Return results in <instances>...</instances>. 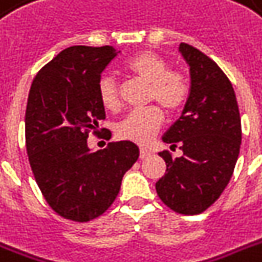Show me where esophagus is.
<instances>
[{
    "mask_svg": "<svg viewBox=\"0 0 262 262\" xmlns=\"http://www.w3.org/2000/svg\"><path fill=\"white\" fill-rule=\"evenodd\" d=\"M152 152L147 148H140V159H145L148 156H151Z\"/></svg>",
    "mask_w": 262,
    "mask_h": 262,
    "instance_id": "obj_1",
    "label": "esophagus"
}]
</instances>
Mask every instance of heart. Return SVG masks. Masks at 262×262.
Returning <instances> with one entry per match:
<instances>
[{
  "label": "heart",
  "mask_w": 262,
  "mask_h": 262,
  "mask_svg": "<svg viewBox=\"0 0 262 262\" xmlns=\"http://www.w3.org/2000/svg\"><path fill=\"white\" fill-rule=\"evenodd\" d=\"M125 71L144 83L149 84L148 100L163 107L168 114L182 108L189 96L190 85L182 72L168 69L163 57L144 50L125 62ZM99 102L106 110L117 111L121 106L118 84L111 75H103L98 81ZM164 121L163 111L158 106L127 113L115 126L119 139L137 144H148L159 132Z\"/></svg>",
  "instance_id": "heart-1"
}]
</instances>
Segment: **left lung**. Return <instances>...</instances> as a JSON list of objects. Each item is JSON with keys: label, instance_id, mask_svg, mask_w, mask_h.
<instances>
[{"label": "left lung", "instance_id": "8db88e82", "mask_svg": "<svg viewBox=\"0 0 262 262\" xmlns=\"http://www.w3.org/2000/svg\"><path fill=\"white\" fill-rule=\"evenodd\" d=\"M190 67V92L182 115L163 141L183 152H160L166 174L156 182L159 199L182 215H199L219 199L230 182L239 155L242 127L235 92L215 61L181 43Z\"/></svg>", "mask_w": 262, "mask_h": 262}]
</instances>
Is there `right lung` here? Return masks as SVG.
Listing matches in <instances>:
<instances>
[{
    "instance_id": "1",
    "label": "right lung",
    "mask_w": 262,
    "mask_h": 262,
    "mask_svg": "<svg viewBox=\"0 0 262 262\" xmlns=\"http://www.w3.org/2000/svg\"><path fill=\"white\" fill-rule=\"evenodd\" d=\"M117 55L113 46L68 47L31 84L26 110L31 170L51 209L68 220L84 223L104 213L139 159L132 141L108 143L96 152L87 144L91 133L100 135L99 121L106 118L98 81ZM110 137V130L100 136Z\"/></svg>"
}]
</instances>
